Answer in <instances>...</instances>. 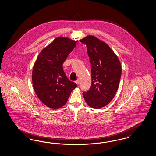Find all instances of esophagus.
I'll use <instances>...</instances> for the list:
<instances>
[{
  "label": "esophagus",
  "instance_id": "1",
  "mask_svg": "<svg viewBox=\"0 0 156 156\" xmlns=\"http://www.w3.org/2000/svg\"><path fill=\"white\" fill-rule=\"evenodd\" d=\"M75 83L78 85H80V80H77L76 81H75Z\"/></svg>",
  "mask_w": 156,
  "mask_h": 156
}]
</instances>
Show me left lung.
<instances>
[{"label": "left lung", "instance_id": "1", "mask_svg": "<svg viewBox=\"0 0 156 156\" xmlns=\"http://www.w3.org/2000/svg\"><path fill=\"white\" fill-rule=\"evenodd\" d=\"M80 42L87 47L91 64V87L83 96L88 106L100 108L111 102L118 90L121 63L112 49L97 37L89 35Z\"/></svg>", "mask_w": 156, "mask_h": 156}]
</instances>
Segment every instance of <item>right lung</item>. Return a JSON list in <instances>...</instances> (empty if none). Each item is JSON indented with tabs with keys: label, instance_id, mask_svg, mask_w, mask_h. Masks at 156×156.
I'll return each instance as SVG.
<instances>
[{
	"label": "right lung",
	"instance_id": "right-lung-1",
	"mask_svg": "<svg viewBox=\"0 0 156 156\" xmlns=\"http://www.w3.org/2000/svg\"><path fill=\"white\" fill-rule=\"evenodd\" d=\"M76 42L67 37H56L42 50L34 64L32 80L35 92L44 104L53 109L64 106L77 87L62 69L63 62Z\"/></svg>",
	"mask_w": 156,
	"mask_h": 156
}]
</instances>
